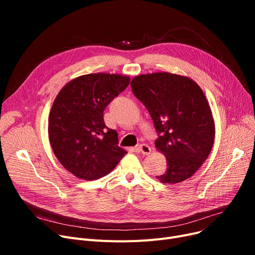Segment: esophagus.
<instances>
[{
    "mask_svg": "<svg viewBox=\"0 0 255 255\" xmlns=\"http://www.w3.org/2000/svg\"><path fill=\"white\" fill-rule=\"evenodd\" d=\"M138 150L142 155H149L151 153V148L149 145H146L144 143H141L138 145Z\"/></svg>",
    "mask_w": 255,
    "mask_h": 255,
    "instance_id": "1",
    "label": "esophagus"
}]
</instances>
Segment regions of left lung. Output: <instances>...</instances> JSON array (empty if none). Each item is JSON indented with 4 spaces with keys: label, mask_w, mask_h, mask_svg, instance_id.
Returning <instances> with one entry per match:
<instances>
[{
    "label": "left lung",
    "mask_w": 255,
    "mask_h": 255,
    "mask_svg": "<svg viewBox=\"0 0 255 255\" xmlns=\"http://www.w3.org/2000/svg\"><path fill=\"white\" fill-rule=\"evenodd\" d=\"M130 86L160 134L156 150L166 157V170L156 178L165 184L189 179L215 139V122L203 90L190 77L169 72L137 75Z\"/></svg>",
    "instance_id": "obj_1"
}]
</instances>
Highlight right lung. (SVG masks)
<instances>
[{
    "mask_svg": "<svg viewBox=\"0 0 255 255\" xmlns=\"http://www.w3.org/2000/svg\"><path fill=\"white\" fill-rule=\"evenodd\" d=\"M122 74L92 73L73 78L59 92L48 117L53 154L76 178L93 181L110 173L127 153L103 112L129 85Z\"/></svg>",
    "mask_w": 255,
    "mask_h": 255,
    "instance_id": "right-lung-1",
    "label": "right lung"
}]
</instances>
